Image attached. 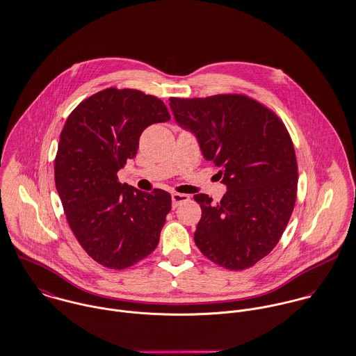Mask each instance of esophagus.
<instances>
[{"mask_svg": "<svg viewBox=\"0 0 356 356\" xmlns=\"http://www.w3.org/2000/svg\"><path fill=\"white\" fill-rule=\"evenodd\" d=\"M171 200H172V207H178L181 203H185L189 200V196L188 195H184V193H172L171 195Z\"/></svg>", "mask_w": 356, "mask_h": 356, "instance_id": "34e87169", "label": "esophagus"}]
</instances>
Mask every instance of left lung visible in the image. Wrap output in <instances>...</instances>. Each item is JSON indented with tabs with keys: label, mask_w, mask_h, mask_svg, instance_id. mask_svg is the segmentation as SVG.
<instances>
[{
	"label": "left lung",
	"mask_w": 356,
	"mask_h": 356,
	"mask_svg": "<svg viewBox=\"0 0 356 356\" xmlns=\"http://www.w3.org/2000/svg\"><path fill=\"white\" fill-rule=\"evenodd\" d=\"M170 108L228 189L218 203L195 195L202 207L196 245L227 269L252 266L277 244L296 204L297 160L284 124L244 95L170 98Z\"/></svg>",
	"instance_id": "obj_1"
}]
</instances>
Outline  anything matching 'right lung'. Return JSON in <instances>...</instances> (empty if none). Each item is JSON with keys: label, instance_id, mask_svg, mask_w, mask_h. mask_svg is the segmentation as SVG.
<instances>
[{"label": "right lung", "instance_id": "1", "mask_svg": "<svg viewBox=\"0 0 356 356\" xmlns=\"http://www.w3.org/2000/svg\"><path fill=\"white\" fill-rule=\"evenodd\" d=\"M170 120L165 105L136 90H104L66 120L55 159V185L74 236L98 264L125 269L159 244L171 195L120 184L145 128Z\"/></svg>", "mask_w": 356, "mask_h": 356}]
</instances>
